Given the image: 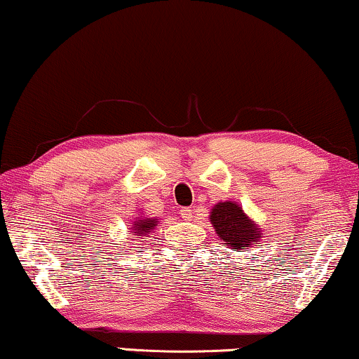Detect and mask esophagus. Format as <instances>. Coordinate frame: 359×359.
Segmentation results:
<instances>
[{"label":"esophagus","instance_id":"esophagus-1","mask_svg":"<svg viewBox=\"0 0 359 359\" xmlns=\"http://www.w3.org/2000/svg\"><path fill=\"white\" fill-rule=\"evenodd\" d=\"M180 215H181V218H183V220H191V218L194 217L191 207H183V209L180 210Z\"/></svg>","mask_w":359,"mask_h":359}]
</instances>
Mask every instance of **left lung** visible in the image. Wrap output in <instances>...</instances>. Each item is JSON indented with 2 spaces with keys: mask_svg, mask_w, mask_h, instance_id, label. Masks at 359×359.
Returning <instances> with one entry per match:
<instances>
[{
  "mask_svg": "<svg viewBox=\"0 0 359 359\" xmlns=\"http://www.w3.org/2000/svg\"><path fill=\"white\" fill-rule=\"evenodd\" d=\"M210 223L214 226L217 236L228 248L243 251L259 243L261 228L252 222L236 202L225 201L218 202L210 212Z\"/></svg>",
  "mask_w": 359,
  "mask_h": 359,
  "instance_id": "1",
  "label": "left lung"
}]
</instances>
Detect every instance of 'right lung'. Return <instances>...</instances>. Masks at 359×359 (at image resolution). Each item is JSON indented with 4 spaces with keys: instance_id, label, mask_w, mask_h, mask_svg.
<instances>
[{
    "instance_id": "add662e5",
    "label": "right lung",
    "mask_w": 359,
    "mask_h": 359,
    "mask_svg": "<svg viewBox=\"0 0 359 359\" xmlns=\"http://www.w3.org/2000/svg\"><path fill=\"white\" fill-rule=\"evenodd\" d=\"M155 226H157V218H139L133 223L131 235L145 240V236H149Z\"/></svg>"
}]
</instances>
